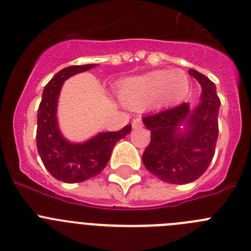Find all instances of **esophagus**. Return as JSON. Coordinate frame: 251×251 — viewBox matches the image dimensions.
<instances>
[{"instance_id":"1","label":"esophagus","mask_w":251,"mask_h":251,"mask_svg":"<svg viewBox=\"0 0 251 251\" xmlns=\"http://www.w3.org/2000/svg\"><path fill=\"white\" fill-rule=\"evenodd\" d=\"M142 126H143V123H142V119L139 118V117H137V118L133 119L132 127L134 128V129H139V128H142Z\"/></svg>"}]
</instances>
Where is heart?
Segmentation results:
<instances>
[{
  "label": "heart",
  "instance_id": "heart-1",
  "mask_svg": "<svg viewBox=\"0 0 251 251\" xmlns=\"http://www.w3.org/2000/svg\"><path fill=\"white\" fill-rule=\"evenodd\" d=\"M188 90V77L181 70H159L130 77L119 88V98L130 108H142L153 101L159 105L181 100Z\"/></svg>",
  "mask_w": 251,
  "mask_h": 251
}]
</instances>
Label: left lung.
Masks as SVG:
<instances>
[{
  "mask_svg": "<svg viewBox=\"0 0 251 251\" xmlns=\"http://www.w3.org/2000/svg\"><path fill=\"white\" fill-rule=\"evenodd\" d=\"M202 88L200 103L190 110L188 103L143 117L151 130V142L142 161L151 174L174 185L192 182L211 163L219 136L220 99L216 86L207 76L190 69ZM185 124V130L180 129Z\"/></svg>",
  "mask_w": 251,
  "mask_h": 251,
  "instance_id": "obj_1",
  "label": "left lung"
}]
</instances>
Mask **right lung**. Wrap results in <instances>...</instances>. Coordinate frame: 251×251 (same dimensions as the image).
Returning a JSON list of instances; mask_svg holds the SVG:
<instances>
[{
  "mask_svg": "<svg viewBox=\"0 0 251 251\" xmlns=\"http://www.w3.org/2000/svg\"><path fill=\"white\" fill-rule=\"evenodd\" d=\"M94 66L95 64L73 65L60 70L46 84L37 110V152L46 170L63 182H83L100 174L109 161L115 143L132 130V126L128 124L118 132L99 133L84 143H72L61 136L56 119L61 86L68 77Z\"/></svg>",
  "mask_w": 251,
  "mask_h": 251,
  "instance_id": "1",
  "label": "right lung"
}]
</instances>
